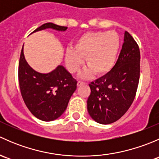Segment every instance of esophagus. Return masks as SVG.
<instances>
[{"instance_id":"obj_1","label":"esophagus","mask_w":159,"mask_h":159,"mask_svg":"<svg viewBox=\"0 0 159 159\" xmlns=\"http://www.w3.org/2000/svg\"><path fill=\"white\" fill-rule=\"evenodd\" d=\"M83 84H85V83L83 82V81H78V87L83 85Z\"/></svg>"}]
</instances>
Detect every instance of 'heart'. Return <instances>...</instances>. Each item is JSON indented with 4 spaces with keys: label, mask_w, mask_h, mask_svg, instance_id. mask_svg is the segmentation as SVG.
Returning a JSON list of instances; mask_svg holds the SVG:
<instances>
[{
    "label": "heart",
    "mask_w": 159,
    "mask_h": 159,
    "mask_svg": "<svg viewBox=\"0 0 159 159\" xmlns=\"http://www.w3.org/2000/svg\"><path fill=\"white\" fill-rule=\"evenodd\" d=\"M121 46V39L114 30L89 31L81 34L74 44V48L65 52V63L70 73L77 74L85 63L88 68L83 72L84 78L94 73L104 76L114 68Z\"/></svg>",
    "instance_id": "heart-1"
}]
</instances>
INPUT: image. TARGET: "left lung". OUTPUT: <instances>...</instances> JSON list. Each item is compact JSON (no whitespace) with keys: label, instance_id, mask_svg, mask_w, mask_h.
<instances>
[{"label":"left lung","instance_id":"1","mask_svg":"<svg viewBox=\"0 0 159 159\" xmlns=\"http://www.w3.org/2000/svg\"><path fill=\"white\" fill-rule=\"evenodd\" d=\"M140 78V50L129 32L109 73L89 84L88 111L98 123L108 125L126 113L135 97Z\"/></svg>","mask_w":159,"mask_h":159}]
</instances>
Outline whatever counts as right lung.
<instances>
[{
	"instance_id": "obj_1",
	"label": "right lung",
	"mask_w": 159,
	"mask_h": 159,
	"mask_svg": "<svg viewBox=\"0 0 159 159\" xmlns=\"http://www.w3.org/2000/svg\"><path fill=\"white\" fill-rule=\"evenodd\" d=\"M46 28L62 31L68 27L46 23L33 32ZM18 81L26 106L34 116L44 121L57 119L65 112L77 89V81L62 65L48 74L39 73L30 68L25 60L23 48L19 60Z\"/></svg>"
}]
</instances>
